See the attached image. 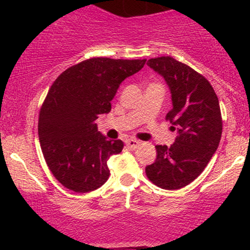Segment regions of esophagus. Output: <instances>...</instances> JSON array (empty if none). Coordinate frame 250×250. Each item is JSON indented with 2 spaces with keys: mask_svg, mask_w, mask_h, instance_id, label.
I'll list each match as a JSON object with an SVG mask.
<instances>
[{
  "mask_svg": "<svg viewBox=\"0 0 250 250\" xmlns=\"http://www.w3.org/2000/svg\"><path fill=\"white\" fill-rule=\"evenodd\" d=\"M125 145H127V147L129 149H136L140 145H141V142L137 141V140L129 139V140H127V141H125Z\"/></svg>",
  "mask_w": 250,
  "mask_h": 250,
  "instance_id": "obj_1",
  "label": "esophagus"
}]
</instances>
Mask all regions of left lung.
<instances>
[{"instance_id":"left-lung-1","label":"left lung","mask_w":250,"mask_h":250,"mask_svg":"<svg viewBox=\"0 0 250 250\" xmlns=\"http://www.w3.org/2000/svg\"><path fill=\"white\" fill-rule=\"evenodd\" d=\"M147 64L165 79L170 90L173 108L166 119L177 136L170 147H155L156 160L146 167V174L157 187L175 190L193 182L219 147V99L208 80L173 57L150 59Z\"/></svg>"}]
</instances>
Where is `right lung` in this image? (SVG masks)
<instances>
[{
  "instance_id": "1",
  "label": "right lung",
  "mask_w": 250,
  "mask_h": 250,
  "mask_svg": "<svg viewBox=\"0 0 250 250\" xmlns=\"http://www.w3.org/2000/svg\"><path fill=\"white\" fill-rule=\"evenodd\" d=\"M146 60L94 57L68 68L55 80L39 117L43 156L55 179L76 193L107 182V161L121 153V140H108L96 120L108 114L120 84L140 71Z\"/></svg>"
}]
</instances>
